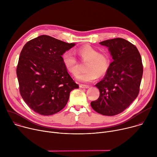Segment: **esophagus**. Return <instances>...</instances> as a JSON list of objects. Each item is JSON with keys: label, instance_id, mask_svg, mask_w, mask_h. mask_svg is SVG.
Returning <instances> with one entry per match:
<instances>
[{"label": "esophagus", "instance_id": "34e87169", "mask_svg": "<svg viewBox=\"0 0 157 157\" xmlns=\"http://www.w3.org/2000/svg\"><path fill=\"white\" fill-rule=\"evenodd\" d=\"M79 87L80 88H83V89H88L89 87V86H87V85H83V84H80Z\"/></svg>", "mask_w": 157, "mask_h": 157}]
</instances>
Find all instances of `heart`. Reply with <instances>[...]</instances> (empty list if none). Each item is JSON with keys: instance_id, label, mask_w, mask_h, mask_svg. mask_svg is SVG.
<instances>
[{"instance_id": "obj_1", "label": "heart", "mask_w": 157, "mask_h": 157, "mask_svg": "<svg viewBox=\"0 0 157 157\" xmlns=\"http://www.w3.org/2000/svg\"><path fill=\"white\" fill-rule=\"evenodd\" d=\"M83 63L86 65L87 72L77 75V78L82 82H90L95 80L98 77L105 75L111 65V58L107 54L100 53L95 48L90 45L80 48L77 51ZM62 62L66 69L74 75L80 71V65L71 51H66L62 55Z\"/></svg>"}]
</instances>
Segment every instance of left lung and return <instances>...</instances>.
Masks as SVG:
<instances>
[{
  "label": "left lung",
  "mask_w": 157,
  "mask_h": 157,
  "mask_svg": "<svg viewBox=\"0 0 157 157\" xmlns=\"http://www.w3.org/2000/svg\"><path fill=\"white\" fill-rule=\"evenodd\" d=\"M109 48L113 62L104 78L96 84L99 98L90 104L104 116H115L124 111L139 94L143 67L137 48L123 38L99 43Z\"/></svg>",
  "instance_id": "left-lung-1"
}]
</instances>
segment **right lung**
Here are the masks:
<instances>
[{
	"mask_svg": "<svg viewBox=\"0 0 157 157\" xmlns=\"http://www.w3.org/2000/svg\"><path fill=\"white\" fill-rule=\"evenodd\" d=\"M75 45L41 35L24 46L16 73L21 97L34 112L43 116L58 113L66 105L70 92L78 88L62 58Z\"/></svg>",
	"mask_w": 157,
	"mask_h": 157,
	"instance_id": "right-lung-1",
	"label": "right lung"
}]
</instances>
